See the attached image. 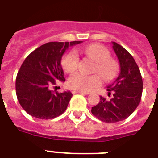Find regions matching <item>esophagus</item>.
Returning <instances> with one entry per match:
<instances>
[{"mask_svg": "<svg viewBox=\"0 0 158 158\" xmlns=\"http://www.w3.org/2000/svg\"><path fill=\"white\" fill-rule=\"evenodd\" d=\"M73 94H89V93L87 92H84V91H81V90H74L73 91Z\"/></svg>", "mask_w": 158, "mask_h": 158, "instance_id": "34e87169", "label": "esophagus"}]
</instances>
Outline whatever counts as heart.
<instances>
[{
    "label": "heart",
    "instance_id": "b5f03b06",
    "mask_svg": "<svg viewBox=\"0 0 158 158\" xmlns=\"http://www.w3.org/2000/svg\"><path fill=\"white\" fill-rule=\"evenodd\" d=\"M85 53L93 58L97 63L94 68L95 73H98L104 80L109 81L116 75L118 64L116 61L110 58V52L101 44H91L85 48ZM79 56L76 51L72 50L65 55L62 64L64 69L68 73H73L77 69ZM101 78L98 75H91L78 73L71 76L68 81L70 88L81 91L92 90L101 85Z\"/></svg>",
    "mask_w": 158,
    "mask_h": 158
}]
</instances>
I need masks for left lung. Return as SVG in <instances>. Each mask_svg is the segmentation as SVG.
<instances>
[{
    "instance_id": "8db88e82",
    "label": "left lung",
    "mask_w": 158,
    "mask_h": 158,
    "mask_svg": "<svg viewBox=\"0 0 158 158\" xmlns=\"http://www.w3.org/2000/svg\"><path fill=\"white\" fill-rule=\"evenodd\" d=\"M112 48L119 62L120 71L114 81L107 85L110 100L100 97L98 104L91 109L92 114L106 123H116L129 117L141 99L143 81L138 65L131 55L115 42Z\"/></svg>"
}]
</instances>
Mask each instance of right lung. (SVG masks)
<instances>
[{
	"label": "right lung",
	"instance_id": "add662e5",
	"mask_svg": "<svg viewBox=\"0 0 158 158\" xmlns=\"http://www.w3.org/2000/svg\"><path fill=\"white\" fill-rule=\"evenodd\" d=\"M81 43H47L26 58L17 75L16 94L22 107L30 115L50 119L65 111L72 93L68 90L53 92L50 88L58 81H65L61 59L69 47Z\"/></svg>",
	"mask_w": 158,
	"mask_h": 158
}]
</instances>
